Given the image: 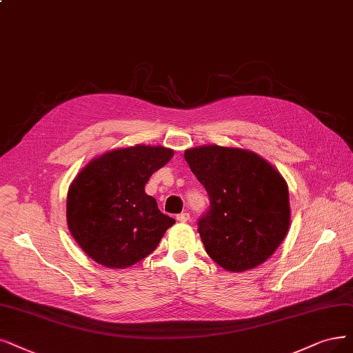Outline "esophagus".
<instances>
[{"instance_id":"1","label":"esophagus","mask_w":353,"mask_h":353,"mask_svg":"<svg viewBox=\"0 0 353 353\" xmlns=\"http://www.w3.org/2000/svg\"><path fill=\"white\" fill-rule=\"evenodd\" d=\"M190 219V215L188 212H183V214H179L177 215V221L179 223H188V221Z\"/></svg>"}]
</instances>
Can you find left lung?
Returning a JSON list of instances; mask_svg holds the SVG:
<instances>
[{
	"instance_id": "1",
	"label": "left lung",
	"mask_w": 353,
	"mask_h": 353,
	"mask_svg": "<svg viewBox=\"0 0 353 353\" xmlns=\"http://www.w3.org/2000/svg\"><path fill=\"white\" fill-rule=\"evenodd\" d=\"M185 160L210 194L211 210L198 223L206 253L228 272L265 263L291 225L282 174L250 150L215 143L186 150Z\"/></svg>"
}]
</instances>
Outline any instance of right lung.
Returning <instances> with one entry per match:
<instances>
[{"label":"right lung","instance_id":"add662e5","mask_svg":"<svg viewBox=\"0 0 353 353\" xmlns=\"http://www.w3.org/2000/svg\"><path fill=\"white\" fill-rule=\"evenodd\" d=\"M161 145L114 148L91 159L67 196L71 236L96 263L126 269L147 257L176 221L164 215L145 185L173 159Z\"/></svg>","mask_w":353,"mask_h":353}]
</instances>
